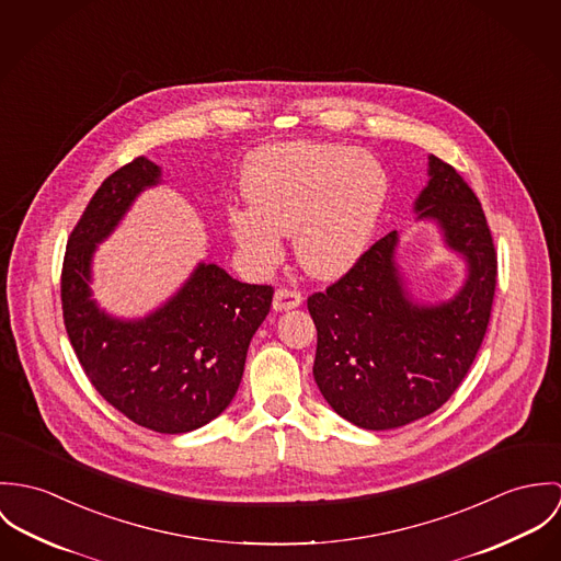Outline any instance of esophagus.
I'll use <instances>...</instances> for the list:
<instances>
[{"label": "esophagus", "instance_id": "34e87169", "mask_svg": "<svg viewBox=\"0 0 561 561\" xmlns=\"http://www.w3.org/2000/svg\"><path fill=\"white\" fill-rule=\"evenodd\" d=\"M301 301H304L301 293H297V290H293V288H279V290L275 293V297H273V310H295V308L301 306Z\"/></svg>", "mask_w": 561, "mask_h": 561}]
</instances>
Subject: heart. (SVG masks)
Returning a JSON list of instances; mask_svg holds the SVG:
<instances>
[{"label":"heart","instance_id":"1","mask_svg":"<svg viewBox=\"0 0 561 561\" xmlns=\"http://www.w3.org/2000/svg\"><path fill=\"white\" fill-rule=\"evenodd\" d=\"M241 188L250 206L228 210V232L255 266L275 264L295 234L299 264L320 279L353 268L373 241L389 179L370 152L293 141L255 150Z\"/></svg>","mask_w":561,"mask_h":561}]
</instances>
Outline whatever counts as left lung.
<instances>
[{
    "label": "left lung",
    "mask_w": 561,
    "mask_h": 561,
    "mask_svg": "<svg viewBox=\"0 0 561 561\" xmlns=\"http://www.w3.org/2000/svg\"><path fill=\"white\" fill-rule=\"evenodd\" d=\"M428 176L415 213L435 221L445 245L462 255L460 290L449 301L417 304L396 262L393 230L308 299L318 331L316 385L337 415L366 431L400 428L443 407L469 373L491 318L497 251L482 204L435 154Z\"/></svg>",
    "instance_id": "8db88e82"
}]
</instances>
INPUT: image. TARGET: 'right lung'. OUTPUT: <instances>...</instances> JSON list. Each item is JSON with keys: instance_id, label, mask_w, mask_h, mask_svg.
I'll return each mask as SVG.
<instances>
[{"instance_id": "add662e5", "label": "right lung", "mask_w": 561, "mask_h": 561, "mask_svg": "<svg viewBox=\"0 0 561 561\" xmlns=\"http://www.w3.org/2000/svg\"><path fill=\"white\" fill-rule=\"evenodd\" d=\"M161 168L137 157L96 188L68 237L62 311L68 340L94 389L137 426L163 435L195 431L232 402L251 337L273 301L271 286L243 284L199 262L159 310L123 320L92 299V255Z\"/></svg>"}]
</instances>
